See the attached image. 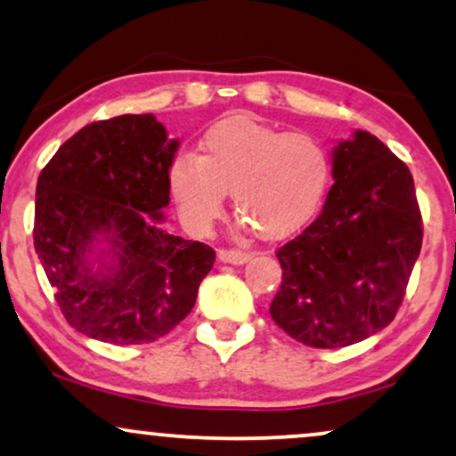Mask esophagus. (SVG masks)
I'll return each instance as SVG.
<instances>
[{"label": "esophagus", "mask_w": 456, "mask_h": 456, "mask_svg": "<svg viewBox=\"0 0 456 456\" xmlns=\"http://www.w3.org/2000/svg\"><path fill=\"white\" fill-rule=\"evenodd\" d=\"M217 257H220L224 264H236V265H240V264L249 262L251 253L239 251V249H220V251H217Z\"/></svg>", "instance_id": "1"}]
</instances>
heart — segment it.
Segmentation results:
<instances>
[{
    "instance_id": "b5f03b06",
    "label": "heart",
    "mask_w": 456,
    "mask_h": 456,
    "mask_svg": "<svg viewBox=\"0 0 456 456\" xmlns=\"http://www.w3.org/2000/svg\"><path fill=\"white\" fill-rule=\"evenodd\" d=\"M330 184V157L314 135L285 132L251 117H230L207 129L197 159L180 155L169 186L192 226L220 216L226 192L264 239H285L321 209Z\"/></svg>"
}]
</instances>
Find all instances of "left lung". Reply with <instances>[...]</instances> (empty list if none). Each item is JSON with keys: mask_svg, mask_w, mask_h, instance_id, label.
<instances>
[{"mask_svg": "<svg viewBox=\"0 0 456 456\" xmlns=\"http://www.w3.org/2000/svg\"><path fill=\"white\" fill-rule=\"evenodd\" d=\"M322 214L285 242L270 316L299 344L346 347L394 321L421 251L415 182L379 138L354 132L333 151Z\"/></svg>", "mask_w": 456, "mask_h": 456, "instance_id": "1", "label": "left lung"}]
</instances>
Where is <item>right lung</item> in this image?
<instances>
[{
  "label": "right lung",
  "mask_w": 456,
  "mask_h": 456,
  "mask_svg": "<svg viewBox=\"0 0 456 456\" xmlns=\"http://www.w3.org/2000/svg\"><path fill=\"white\" fill-rule=\"evenodd\" d=\"M177 144L151 112L121 115L79 129L41 169L35 251L62 316L92 339L129 346L167 335L214 268L209 245L157 226ZM100 241L107 249L94 271Z\"/></svg>",
  "instance_id": "right-lung-1"
}]
</instances>
